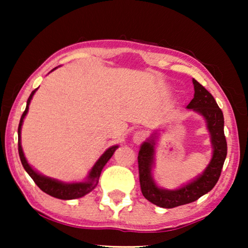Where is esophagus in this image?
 <instances>
[{"instance_id": "obj_1", "label": "esophagus", "mask_w": 248, "mask_h": 248, "mask_svg": "<svg viewBox=\"0 0 248 248\" xmlns=\"http://www.w3.org/2000/svg\"><path fill=\"white\" fill-rule=\"evenodd\" d=\"M144 139H145V134H144V132H142V131H137L133 134V142L135 144L142 143V142L144 141Z\"/></svg>"}]
</instances>
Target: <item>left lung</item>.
Returning a JSON list of instances; mask_svg holds the SVG:
<instances>
[{"label":"left lung","mask_w":248,"mask_h":248,"mask_svg":"<svg viewBox=\"0 0 248 248\" xmlns=\"http://www.w3.org/2000/svg\"><path fill=\"white\" fill-rule=\"evenodd\" d=\"M194 98L187 105V109L201 114L206 122L213 148L212 158L205 170L192 182L177 189H165L155 185L151 170L155 165V137L141 144L138 155L139 176L142 194L157 206L171 209L192 203L211 191L221 174L227 155V141L223 132V114L215 98L202 84L193 79Z\"/></svg>","instance_id":"left-lung-1"}]
</instances>
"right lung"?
<instances>
[{
    "label": "right lung",
    "mask_w": 248,
    "mask_h": 248,
    "mask_svg": "<svg viewBox=\"0 0 248 248\" xmlns=\"http://www.w3.org/2000/svg\"><path fill=\"white\" fill-rule=\"evenodd\" d=\"M55 70V69H54ZM53 71V70H52ZM37 89H35L30 93V96L27 100V106L26 109L23 111L21 118H20V123L18 127V151L20 155V160H21V164L25 168V170L28 172L30 177L33 179V182L36 183V185L42 189L43 192H45L46 194H48L53 198L61 199V200H74L82 198L88 193L93 191V189L96 187L98 184V181H99L101 170H103L104 166L107 164V161L111 158V155H114V152L118 148V145H113V147L108 148L106 151L104 152L103 155H100V158L96 161V164L93 165V167L91 168V170L88 175V178L86 182H80V183H63L57 181V179L46 177V176L40 175L39 172H37L35 169H32L31 166L28 164L27 159L23 155L22 147H21V126L23 123V118L26 117L27 113H28L29 109V104L30 100L32 99V96L35 94Z\"/></svg>",
    "instance_id": "obj_1"
}]
</instances>
